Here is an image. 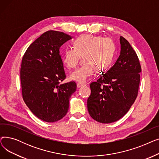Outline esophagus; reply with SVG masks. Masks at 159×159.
Masks as SVG:
<instances>
[{
	"instance_id": "esophagus-1",
	"label": "esophagus",
	"mask_w": 159,
	"mask_h": 159,
	"mask_svg": "<svg viewBox=\"0 0 159 159\" xmlns=\"http://www.w3.org/2000/svg\"><path fill=\"white\" fill-rule=\"evenodd\" d=\"M86 84H83V83H77V88H80V87H82V86H85Z\"/></svg>"
}]
</instances>
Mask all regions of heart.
Listing matches in <instances>:
<instances>
[{
	"label": "heart",
	"instance_id": "1",
	"mask_svg": "<svg viewBox=\"0 0 159 159\" xmlns=\"http://www.w3.org/2000/svg\"><path fill=\"white\" fill-rule=\"evenodd\" d=\"M115 51V44L111 39L83 35L75 39L73 48L65 50L62 61L68 68H75L80 57L83 56L84 64L70 76L71 80L83 83L92 76L95 70L102 71L108 68L113 60Z\"/></svg>",
	"mask_w": 159,
	"mask_h": 159
}]
</instances>
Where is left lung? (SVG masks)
Listing matches in <instances>:
<instances>
[{
  "label": "left lung",
  "instance_id": "8db88e82",
  "mask_svg": "<svg viewBox=\"0 0 159 159\" xmlns=\"http://www.w3.org/2000/svg\"><path fill=\"white\" fill-rule=\"evenodd\" d=\"M120 54L113 67L90 84L88 112L96 121L108 124L126 115L138 95L142 71L138 56L129 42L120 37Z\"/></svg>",
  "mask_w": 159,
  "mask_h": 159
}]
</instances>
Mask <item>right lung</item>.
Instances as JSON below:
<instances>
[{
    "label": "right lung",
    "instance_id": "add662e5",
    "mask_svg": "<svg viewBox=\"0 0 159 159\" xmlns=\"http://www.w3.org/2000/svg\"><path fill=\"white\" fill-rule=\"evenodd\" d=\"M71 37L49 30L42 34L28 48L22 60L20 82L24 102L39 119L54 122L68 111L70 98L77 84L66 79L60 54L61 46Z\"/></svg>",
    "mask_w": 159,
    "mask_h": 159
}]
</instances>
